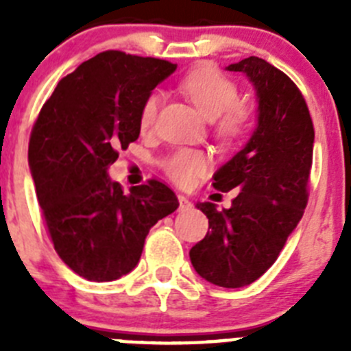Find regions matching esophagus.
Listing matches in <instances>:
<instances>
[{"instance_id":"esophagus-1","label":"esophagus","mask_w":351,"mask_h":351,"mask_svg":"<svg viewBox=\"0 0 351 351\" xmlns=\"http://www.w3.org/2000/svg\"><path fill=\"white\" fill-rule=\"evenodd\" d=\"M179 209L181 210H188L191 207V202H190V198L184 197V195H179Z\"/></svg>"}]
</instances>
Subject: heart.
<instances>
[{"label": "heart", "mask_w": 351, "mask_h": 351, "mask_svg": "<svg viewBox=\"0 0 351 351\" xmlns=\"http://www.w3.org/2000/svg\"><path fill=\"white\" fill-rule=\"evenodd\" d=\"M181 89L207 119H216V132L219 137L232 141L246 130L250 110L237 104V84L218 68L210 64L195 68L181 80ZM160 100L158 91L149 93L144 100L138 114L142 130H149L154 125ZM161 167L173 182L188 186L206 172L209 160L197 149H178L163 160Z\"/></svg>", "instance_id": "obj_1"}]
</instances>
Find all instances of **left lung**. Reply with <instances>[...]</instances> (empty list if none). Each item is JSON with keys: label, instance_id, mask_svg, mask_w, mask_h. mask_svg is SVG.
Listing matches in <instances>:
<instances>
[{"label": "left lung", "instance_id": "obj_1", "mask_svg": "<svg viewBox=\"0 0 351 351\" xmlns=\"http://www.w3.org/2000/svg\"><path fill=\"white\" fill-rule=\"evenodd\" d=\"M256 93V128L241 151L214 173L219 191L237 188L230 209L198 202L209 219L206 237L190 250L198 276L223 288H241L271 267L308 204L315 128L293 80L262 58L228 64Z\"/></svg>", "mask_w": 351, "mask_h": 351}]
</instances>
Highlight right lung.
<instances>
[{"label":"right lung","instance_id":"right-lung-1","mask_svg":"<svg viewBox=\"0 0 351 351\" xmlns=\"http://www.w3.org/2000/svg\"><path fill=\"white\" fill-rule=\"evenodd\" d=\"M178 64L100 52L56 86L29 138V169L56 253L89 281H114L135 269L151 226L179 207L151 179L123 193L108 178L117 149L141 135L147 95Z\"/></svg>","mask_w":351,"mask_h":351}]
</instances>
